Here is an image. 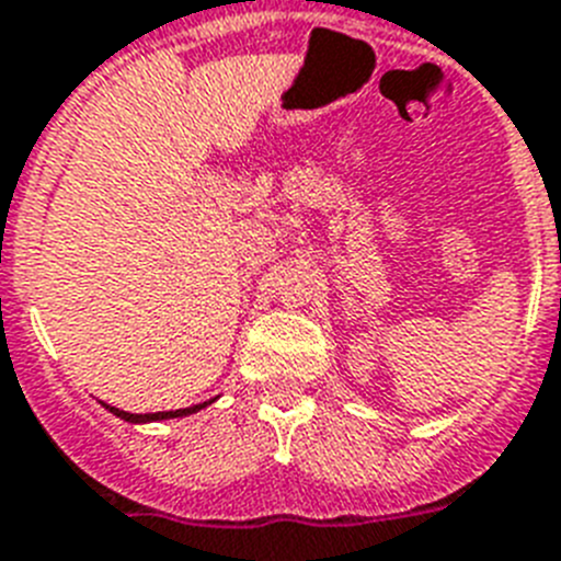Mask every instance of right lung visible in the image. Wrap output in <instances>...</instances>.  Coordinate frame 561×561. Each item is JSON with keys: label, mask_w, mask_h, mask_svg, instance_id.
<instances>
[{"label": "right lung", "mask_w": 561, "mask_h": 561, "mask_svg": "<svg viewBox=\"0 0 561 561\" xmlns=\"http://www.w3.org/2000/svg\"><path fill=\"white\" fill-rule=\"evenodd\" d=\"M213 403V400H209ZM209 403H201V405H190V409H179V411H156V414H130V411H122L116 405H107L116 417L127 420V423H156V420H175V417H186V414H195V411L207 409Z\"/></svg>", "instance_id": "1"}]
</instances>
